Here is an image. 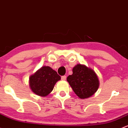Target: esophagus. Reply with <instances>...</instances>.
<instances>
[{"label": "esophagus", "instance_id": "1", "mask_svg": "<svg viewBox=\"0 0 128 128\" xmlns=\"http://www.w3.org/2000/svg\"><path fill=\"white\" fill-rule=\"evenodd\" d=\"M61 80H66V75L62 76H61Z\"/></svg>", "mask_w": 128, "mask_h": 128}]
</instances>
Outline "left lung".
<instances>
[{
    "label": "left lung",
    "mask_w": 128,
    "mask_h": 128,
    "mask_svg": "<svg viewBox=\"0 0 128 128\" xmlns=\"http://www.w3.org/2000/svg\"><path fill=\"white\" fill-rule=\"evenodd\" d=\"M72 72V75L67 78V81L76 96L80 99L92 96L99 86V79L94 71L85 65L77 64Z\"/></svg>",
    "instance_id": "obj_1"
}]
</instances>
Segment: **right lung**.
I'll use <instances>...</instances> for the list:
<instances>
[{
    "label": "right lung",
    "instance_id": "1",
    "mask_svg": "<svg viewBox=\"0 0 128 128\" xmlns=\"http://www.w3.org/2000/svg\"><path fill=\"white\" fill-rule=\"evenodd\" d=\"M60 76L49 66H43L29 77V86L32 92L42 97L53 91L54 84Z\"/></svg>",
    "mask_w": 128,
    "mask_h": 128
}]
</instances>
